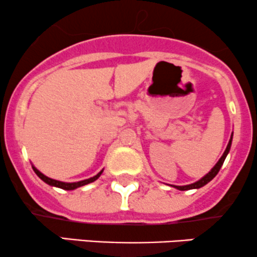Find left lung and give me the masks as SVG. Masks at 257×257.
Wrapping results in <instances>:
<instances>
[{
	"label": "left lung",
	"mask_w": 257,
	"mask_h": 257,
	"mask_svg": "<svg viewBox=\"0 0 257 257\" xmlns=\"http://www.w3.org/2000/svg\"><path fill=\"white\" fill-rule=\"evenodd\" d=\"M232 139H233V133L231 134V139H229L228 141V145H227L225 152H223V155L221 156V158L219 159V162H217L215 166L211 168V170L209 172L208 174H205L204 176H203L202 179H199L198 181L193 182V184H190V185H184V186H175V185H170L173 186V187H175L176 190H180V191H187V190H197V188H200L203 187V186H205L208 182H210L211 180H213L215 176L217 175V173H219V170L221 169V167H222L223 162H225V159L227 157V155H228L229 150H231V145H232Z\"/></svg>",
	"instance_id": "1"
}]
</instances>
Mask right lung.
Here are the masks:
<instances>
[{"mask_svg": "<svg viewBox=\"0 0 257 257\" xmlns=\"http://www.w3.org/2000/svg\"><path fill=\"white\" fill-rule=\"evenodd\" d=\"M32 169H34V172L37 174V176L40 178L42 181L46 182V184H48L49 186H53V187H59V188H63V190H66V191H72V190H76V188L81 187V186H84V185H88L90 184V182H94L95 180H98L100 178V175H101L102 172H104V169L100 170V172L96 174L95 176H93V178H89V179H85V180H82V181H77V182H64V181H59V180H54V179H51L48 178V176H46L44 174H42L40 172V170L37 169L36 167L32 166Z\"/></svg>", "mask_w": 257, "mask_h": 257, "instance_id": "add662e5", "label": "right lung"}]
</instances>
